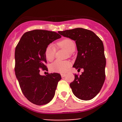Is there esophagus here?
I'll return each mask as SVG.
<instances>
[{"mask_svg": "<svg viewBox=\"0 0 122 122\" xmlns=\"http://www.w3.org/2000/svg\"><path fill=\"white\" fill-rule=\"evenodd\" d=\"M61 77H65L66 76V74L65 73H61Z\"/></svg>", "mask_w": 122, "mask_h": 122, "instance_id": "1", "label": "esophagus"}]
</instances>
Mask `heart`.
Listing matches in <instances>:
<instances>
[{
    "instance_id": "obj_1",
    "label": "heart",
    "mask_w": 122,
    "mask_h": 122,
    "mask_svg": "<svg viewBox=\"0 0 122 122\" xmlns=\"http://www.w3.org/2000/svg\"><path fill=\"white\" fill-rule=\"evenodd\" d=\"M57 45L59 48L64 49L68 51L69 55H72L76 49V44L73 41L69 38H64L57 43ZM56 49L52 44L49 45L45 50V57L49 61H51L55 57ZM71 66L69 61H58L56 60L51 64L50 69L53 72L64 73Z\"/></svg>"
}]
</instances>
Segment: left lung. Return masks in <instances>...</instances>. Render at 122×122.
Masks as SVG:
<instances>
[{"instance_id": "1", "label": "left lung", "mask_w": 122, "mask_h": 122, "mask_svg": "<svg viewBox=\"0 0 122 122\" xmlns=\"http://www.w3.org/2000/svg\"><path fill=\"white\" fill-rule=\"evenodd\" d=\"M64 37L75 41L77 56L73 67L84 69L81 75L75 74L70 84L73 94L81 100L93 99L101 90L106 79V60L102 41L92 31L82 28L58 31Z\"/></svg>"}]
</instances>
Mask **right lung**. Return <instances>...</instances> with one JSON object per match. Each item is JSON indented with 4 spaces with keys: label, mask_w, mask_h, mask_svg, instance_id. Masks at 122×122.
Instances as JSON below:
<instances>
[{
    "label": "right lung",
    "mask_w": 122,
    "mask_h": 122,
    "mask_svg": "<svg viewBox=\"0 0 122 122\" xmlns=\"http://www.w3.org/2000/svg\"><path fill=\"white\" fill-rule=\"evenodd\" d=\"M56 32L34 30L21 37L15 51V72L22 93L33 104L49 103L61 79L57 73L40 75V69L47 70L45 50L50 43L61 38Z\"/></svg>",
    "instance_id": "right-lung-1"
}]
</instances>
